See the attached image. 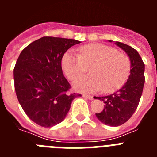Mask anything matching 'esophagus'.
<instances>
[{"instance_id": "esophagus-1", "label": "esophagus", "mask_w": 157, "mask_h": 157, "mask_svg": "<svg viewBox=\"0 0 157 157\" xmlns=\"http://www.w3.org/2000/svg\"><path fill=\"white\" fill-rule=\"evenodd\" d=\"M83 97L85 98H86V99H89V100H92L93 98H94V97L91 95H87V94H83Z\"/></svg>"}]
</instances>
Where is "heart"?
<instances>
[{
	"instance_id": "heart-1",
	"label": "heart",
	"mask_w": 157,
	"mask_h": 157,
	"mask_svg": "<svg viewBox=\"0 0 157 157\" xmlns=\"http://www.w3.org/2000/svg\"><path fill=\"white\" fill-rule=\"evenodd\" d=\"M79 54L67 51L62 56L61 66L70 80L85 74L90 67L91 75L81 77L74 82L76 90L103 93L117 90L126 82L130 74L131 63L127 54L118 52L109 45L93 43L78 48Z\"/></svg>"
}]
</instances>
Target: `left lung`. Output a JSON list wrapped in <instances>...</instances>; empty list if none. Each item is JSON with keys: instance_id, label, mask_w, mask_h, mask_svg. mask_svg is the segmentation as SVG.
Listing matches in <instances>:
<instances>
[{"instance_id": "obj_1", "label": "left lung", "mask_w": 157, "mask_h": 157, "mask_svg": "<svg viewBox=\"0 0 157 157\" xmlns=\"http://www.w3.org/2000/svg\"><path fill=\"white\" fill-rule=\"evenodd\" d=\"M116 45L125 51L131 63L130 75L127 82L114 94L105 97H94L105 103L103 111L96 116L105 125L118 127L125 123L138 108L145 84V63L138 51L124 43Z\"/></svg>"}]
</instances>
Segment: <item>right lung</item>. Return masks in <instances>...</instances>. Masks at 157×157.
<instances>
[{"instance_id": "obj_1", "label": "right lung", "mask_w": 157, "mask_h": 157, "mask_svg": "<svg viewBox=\"0 0 157 157\" xmlns=\"http://www.w3.org/2000/svg\"><path fill=\"white\" fill-rule=\"evenodd\" d=\"M74 39L42 37L27 45L14 67V83L18 101L30 120L50 127L61 123L72 101L80 94L71 93L63 74L61 59Z\"/></svg>"}]
</instances>
